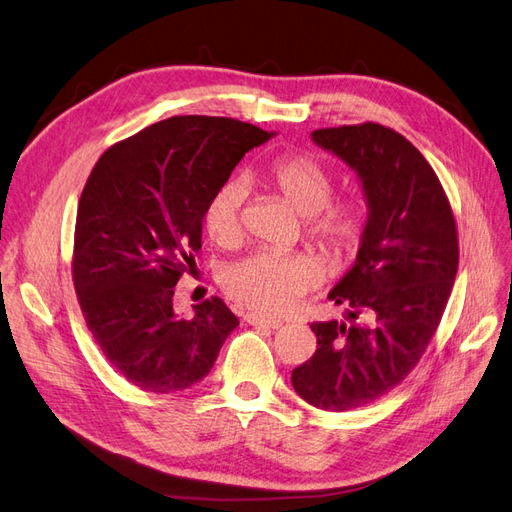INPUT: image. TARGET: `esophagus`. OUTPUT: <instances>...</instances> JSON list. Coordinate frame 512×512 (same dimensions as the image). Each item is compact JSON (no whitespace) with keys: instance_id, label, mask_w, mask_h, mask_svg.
<instances>
[{"instance_id":"obj_1","label":"esophagus","mask_w":512,"mask_h":512,"mask_svg":"<svg viewBox=\"0 0 512 512\" xmlns=\"http://www.w3.org/2000/svg\"><path fill=\"white\" fill-rule=\"evenodd\" d=\"M244 321L249 325H255V327H266V329H278L280 327V321H274V319H263L259 315H246Z\"/></svg>"}]
</instances>
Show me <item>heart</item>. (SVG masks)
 <instances>
[{
	"instance_id": "1",
	"label": "heart",
	"mask_w": 512,
	"mask_h": 512,
	"mask_svg": "<svg viewBox=\"0 0 512 512\" xmlns=\"http://www.w3.org/2000/svg\"><path fill=\"white\" fill-rule=\"evenodd\" d=\"M270 183L308 219V236L329 257L357 251L366 234V208L355 200L329 204L334 178L312 157H291L272 166ZM246 185L227 180L210 195L204 208V229L217 244H232L242 234ZM317 263L308 257L257 251L234 261L221 274V285L238 304L259 315L276 317L291 310L319 283Z\"/></svg>"
}]
</instances>
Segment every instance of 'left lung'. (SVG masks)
<instances>
[{"mask_svg": "<svg viewBox=\"0 0 512 512\" xmlns=\"http://www.w3.org/2000/svg\"><path fill=\"white\" fill-rule=\"evenodd\" d=\"M310 138L357 174L368 206L355 263L327 293L349 306V323H312L317 351L291 374L302 400L342 412L378 400L417 366L453 289L457 227L432 166L398 131L364 123Z\"/></svg>", "mask_w": 512, "mask_h": 512, "instance_id": "left-lung-1", "label": "left lung"}]
</instances>
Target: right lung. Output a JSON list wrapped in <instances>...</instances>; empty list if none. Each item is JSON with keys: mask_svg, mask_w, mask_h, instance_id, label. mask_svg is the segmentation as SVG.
Segmentation results:
<instances>
[{"mask_svg": "<svg viewBox=\"0 0 512 512\" xmlns=\"http://www.w3.org/2000/svg\"><path fill=\"white\" fill-rule=\"evenodd\" d=\"M272 134L225 117H172L108 151L82 189L74 287L112 368L131 385L174 393L200 383L240 325L221 298L174 312V287L195 268L210 195Z\"/></svg>", "mask_w": 512, "mask_h": 512, "instance_id": "obj_1", "label": "right lung"}]
</instances>
